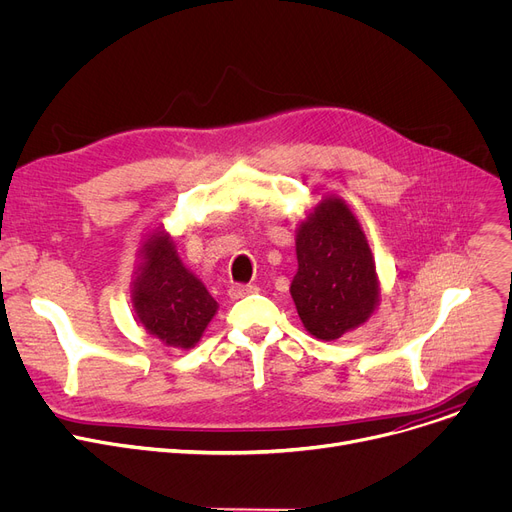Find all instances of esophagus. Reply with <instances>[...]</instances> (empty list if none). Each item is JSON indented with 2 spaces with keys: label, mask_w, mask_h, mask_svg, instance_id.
<instances>
[{
  "label": "esophagus",
  "mask_w": 512,
  "mask_h": 512,
  "mask_svg": "<svg viewBox=\"0 0 512 512\" xmlns=\"http://www.w3.org/2000/svg\"><path fill=\"white\" fill-rule=\"evenodd\" d=\"M254 291H258L256 285H231L229 287V297L231 299H242V297H246V295H250Z\"/></svg>",
  "instance_id": "34e87169"
}]
</instances>
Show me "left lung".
I'll list each match as a JSON object with an SVG mask.
<instances>
[{"label": "left lung", "mask_w": 512, "mask_h": 512, "mask_svg": "<svg viewBox=\"0 0 512 512\" xmlns=\"http://www.w3.org/2000/svg\"><path fill=\"white\" fill-rule=\"evenodd\" d=\"M297 273L289 293L318 341L341 339L380 306V279L362 223L337 194H322L295 229Z\"/></svg>", "instance_id": "left-lung-1"}]
</instances>
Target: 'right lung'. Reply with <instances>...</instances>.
Returning a JSON list of instances; mask_svg holds the SVG:
<instances>
[{"instance_id":"right-lung-1","label":"right lung","mask_w":512,"mask_h":512,"mask_svg":"<svg viewBox=\"0 0 512 512\" xmlns=\"http://www.w3.org/2000/svg\"><path fill=\"white\" fill-rule=\"evenodd\" d=\"M132 308L146 333L173 349H192L219 310L163 225L148 231L138 250Z\"/></svg>"}]
</instances>
